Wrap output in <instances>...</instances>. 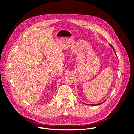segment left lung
<instances>
[{"label": "left lung", "instance_id": "1", "mask_svg": "<svg viewBox=\"0 0 134 134\" xmlns=\"http://www.w3.org/2000/svg\"><path fill=\"white\" fill-rule=\"evenodd\" d=\"M110 46H111V47H112V48H113V49H114V52H115V54H116V52H115V49H114V48H113V46H112V45H111V44H110ZM105 101H104V102H102V103H99V104H93V105H99V104H102V103H103V102H105ZM84 104H85V103H84Z\"/></svg>", "mask_w": 134, "mask_h": 134}]
</instances>
